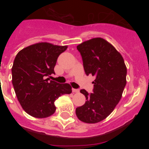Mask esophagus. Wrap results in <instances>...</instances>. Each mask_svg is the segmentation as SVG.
Segmentation results:
<instances>
[{
    "mask_svg": "<svg viewBox=\"0 0 149 149\" xmlns=\"http://www.w3.org/2000/svg\"><path fill=\"white\" fill-rule=\"evenodd\" d=\"M72 92H73L74 93H78L79 92H80V90L77 89H72Z\"/></svg>",
    "mask_w": 149,
    "mask_h": 149,
    "instance_id": "obj_1",
    "label": "esophagus"
}]
</instances>
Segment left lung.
Instances as JSON below:
<instances>
[{"label": "left lung", "instance_id": "obj_1", "mask_svg": "<svg viewBox=\"0 0 149 149\" xmlns=\"http://www.w3.org/2000/svg\"><path fill=\"white\" fill-rule=\"evenodd\" d=\"M77 49L86 75L92 74L95 79L93 93L81 90L86 101L76 108V115L85 123H98L106 119L120 101L127 83V68L121 54L102 38L85 41Z\"/></svg>", "mask_w": 149, "mask_h": 149}]
</instances>
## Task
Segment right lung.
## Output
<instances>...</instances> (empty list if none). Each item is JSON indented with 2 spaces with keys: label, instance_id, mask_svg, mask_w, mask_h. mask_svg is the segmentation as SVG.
<instances>
[{
  "label": "right lung",
  "instance_id": "add662e5",
  "mask_svg": "<svg viewBox=\"0 0 149 149\" xmlns=\"http://www.w3.org/2000/svg\"><path fill=\"white\" fill-rule=\"evenodd\" d=\"M66 45L39 42L21 50L12 68V82L19 103L31 116L46 118L56 111L54 101L62 95L72 93L68 84L50 81L59 55Z\"/></svg>",
  "mask_w": 149,
  "mask_h": 149
}]
</instances>
